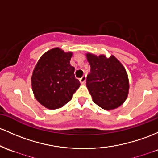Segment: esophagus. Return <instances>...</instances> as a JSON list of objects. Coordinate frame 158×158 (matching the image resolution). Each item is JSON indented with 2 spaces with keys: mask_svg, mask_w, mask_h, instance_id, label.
Here are the masks:
<instances>
[{
  "mask_svg": "<svg viewBox=\"0 0 158 158\" xmlns=\"http://www.w3.org/2000/svg\"><path fill=\"white\" fill-rule=\"evenodd\" d=\"M79 81H80L81 84H85V81H86V76L85 75L83 76L82 78H80V79H79Z\"/></svg>",
  "mask_w": 158,
  "mask_h": 158,
  "instance_id": "34e87169",
  "label": "esophagus"
}]
</instances>
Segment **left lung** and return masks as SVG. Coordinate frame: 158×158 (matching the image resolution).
I'll return each instance as SVG.
<instances>
[{
  "instance_id": "1",
  "label": "left lung",
  "mask_w": 158,
  "mask_h": 158,
  "mask_svg": "<svg viewBox=\"0 0 158 158\" xmlns=\"http://www.w3.org/2000/svg\"><path fill=\"white\" fill-rule=\"evenodd\" d=\"M91 66L86 86L93 101L106 110H112L124 103L129 93V79L125 68L114 55L107 58L86 54Z\"/></svg>"
}]
</instances>
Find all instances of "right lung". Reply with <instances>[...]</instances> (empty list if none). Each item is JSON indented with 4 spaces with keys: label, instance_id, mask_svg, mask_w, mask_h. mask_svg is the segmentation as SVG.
I'll return each instance as SVG.
<instances>
[{
    "label": "right lung",
    "instance_id": "add662e5",
    "mask_svg": "<svg viewBox=\"0 0 158 158\" xmlns=\"http://www.w3.org/2000/svg\"><path fill=\"white\" fill-rule=\"evenodd\" d=\"M72 52L56 47L40 57L33 71L31 87L37 100L48 110L63 107L80 86L70 65Z\"/></svg>",
    "mask_w": 158,
    "mask_h": 158
}]
</instances>
